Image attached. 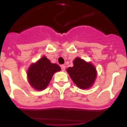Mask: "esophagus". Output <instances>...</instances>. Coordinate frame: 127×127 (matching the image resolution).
Here are the masks:
<instances>
[{"label": "esophagus", "mask_w": 127, "mask_h": 127, "mask_svg": "<svg viewBox=\"0 0 127 127\" xmlns=\"http://www.w3.org/2000/svg\"><path fill=\"white\" fill-rule=\"evenodd\" d=\"M60 67H61V69L62 71H64V70H65V65H62Z\"/></svg>", "instance_id": "34e87169"}]
</instances>
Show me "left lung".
I'll return each instance as SVG.
<instances>
[{"mask_svg": "<svg viewBox=\"0 0 127 127\" xmlns=\"http://www.w3.org/2000/svg\"><path fill=\"white\" fill-rule=\"evenodd\" d=\"M70 78L79 88L86 89L92 86L97 76V72L92 64L80 58L74 60V66L67 69Z\"/></svg>", "mask_w": 127, "mask_h": 127, "instance_id": "1", "label": "left lung"}]
</instances>
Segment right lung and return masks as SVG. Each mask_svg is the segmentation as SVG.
<instances>
[{"instance_id": "right-lung-1", "label": "right lung", "mask_w": 127, "mask_h": 127, "mask_svg": "<svg viewBox=\"0 0 127 127\" xmlns=\"http://www.w3.org/2000/svg\"><path fill=\"white\" fill-rule=\"evenodd\" d=\"M60 70V67L55 64H51L46 57L39 59L32 64L27 72V77L30 85L37 90L45 89L50 83L55 72Z\"/></svg>"}]
</instances>
